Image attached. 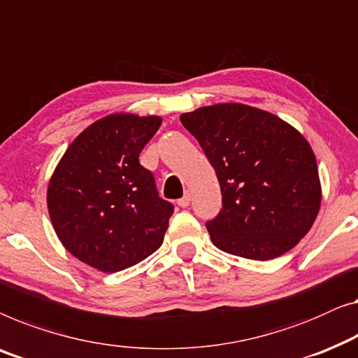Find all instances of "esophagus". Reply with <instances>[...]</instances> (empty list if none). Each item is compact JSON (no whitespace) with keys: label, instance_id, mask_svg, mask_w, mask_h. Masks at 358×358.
Instances as JSON below:
<instances>
[{"label":"esophagus","instance_id":"esophagus-1","mask_svg":"<svg viewBox=\"0 0 358 358\" xmlns=\"http://www.w3.org/2000/svg\"><path fill=\"white\" fill-rule=\"evenodd\" d=\"M190 200H192V194L187 190V192H185V194H184L182 199L178 200V205L180 206V208H187V206L190 205Z\"/></svg>","mask_w":358,"mask_h":358}]
</instances>
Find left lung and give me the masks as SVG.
I'll return each instance as SVG.
<instances>
[{
  "mask_svg": "<svg viewBox=\"0 0 358 358\" xmlns=\"http://www.w3.org/2000/svg\"><path fill=\"white\" fill-rule=\"evenodd\" d=\"M220 180L222 208L206 222L211 242L248 260H271L297 245L321 203L317 158L297 129L242 103L180 115Z\"/></svg>",
  "mask_w": 358,
  "mask_h": 358,
  "instance_id": "8db88e82",
  "label": "left lung"
}]
</instances>
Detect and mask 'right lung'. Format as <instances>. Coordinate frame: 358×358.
I'll use <instances>...</instances> for the list:
<instances>
[{
    "label": "right lung",
    "mask_w": 358,
    "mask_h": 358,
    "mask_svg": "<svg viewBox=\"0 0 358 358\" xmlns=\"http://www.w3.org/2000/svg\"><path fill=\"white\" fill-rule=\"evenodd\" d=\"M159 116L116 113L74 138L51 176L46 203L61 243L103 273L137 265L162 247L174 206L159 199L138 155Z\"/></svg>",
    "instance_id": "1"
}]
</instances>
